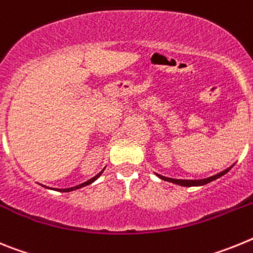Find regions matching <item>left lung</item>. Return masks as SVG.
Listing matches in <instances>:
<instances>
[{
  "mask_svg": "<svg viewBox=\"0 0 253 253\" xmlns=\"http://www.w3.org/2000/svg\"><path fill=\"white\" fill-rule=\"evenodd\" d=\"M234 166V165H233ZM233 166H231L229 169H224V171L219 172V173H216V175L214 176H210V177L208 178H203V180H177V178H169V177H166V176H162V175H158V173H156V175L158 176V177L161 178V180H165V181H169V182H172V184H176V185H180V186H203V185H207L209 184V182H211V181L216 180V178L222 177L223 175H225L229 169H232Z\"/></svg>",
  "mask_w": 253,
  "mask_h": 253,
  "instance_id": "8db88e82",
  "label": "left lung"
}]
</instances>
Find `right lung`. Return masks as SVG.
<instances>
[{
	"label": "right lung",
	"mask_w": 253,
	"mask_h": 253,
	"mask_svg": "<svg viewBox=\"0 0 253 253\" xmlns=\"http://www.w3.org/2000/svg\"><path fill=\"white\" fill-rule=\"evenodd\" d=\"M104 169H102L101 172H99V173H97V175L95 176V177H92V178H90V180H87L86 182H84V184H81V185H77V186H73V187H68V189H54V190H58V191H62V193H69V191H73V190H77V189H81V187H84V186H87V185H90V184H92L93 181L95 180H97V178L100 177V176H101V173L102 172H104ZM44 186V185H43ZM45 187V186H44Z\"/></svg>",
	"instance_id": "obj_1"
}]
</instances>
